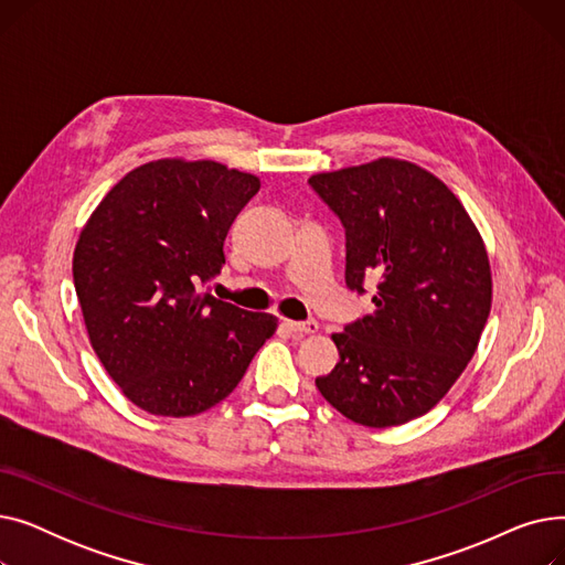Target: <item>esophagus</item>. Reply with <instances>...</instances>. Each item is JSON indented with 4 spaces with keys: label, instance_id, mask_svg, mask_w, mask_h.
Wrapping results in <instances>:
<instances>
[{
    "label": "esophagus",
    "instance_id": "esophagus-1",
    "mask_svg": "<svg viewBox=\"0 0 565 565\" xmlns=\"http://www.w3.org/2000/svg\"><path fill=\"white\" fill-rule=\"evenodd\" d=\"M286 328L295 334H316L318 332V322L316 320H286Z\"/></svg>",
    "mask_w": 565,
    "mask_h": 565
}]
</instances>
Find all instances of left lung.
I'll list each match as a JSON object with an SVG mask.
<instances>
[{"mask_svg":"<svg viewBox=\"0 0 565 565\" xmlns=\"http://www.w3.org/2000/svg\"><path fill=\"white\" fill-rule=\"evenodd\" d=\"M345 226V281L377 279L375 311L332 334L339 364L316 387L350 422L401 426L467 369L492 307L483 237L428 169L377 158L309 178Z\"/></svg>","mask_w":565,"mask_h":565,"instance_id":"1","label":"left lung"}]
</instances>
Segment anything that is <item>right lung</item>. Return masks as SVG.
I'll list each match as a JSON object with an SVG mask.
<instances>
[{"label": "right lung", "instance_id": "right-lung-1", "mask_svg": "<svg viewBox=\"0 0 565 565\" xmlns=\"http://www.w3.org/2000/svg\"><path fill=\"white\" fill-rule=\"evenodd\" d=\"M260 178L215 160L160 158L128 171L73 254L84 328L124 396L156 417H194L243 380L277 316L196 292L222 273L226 233Z\"/></svg>", "mask_w": 565, "mask_h": 565}]
</instances>
